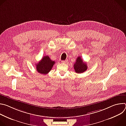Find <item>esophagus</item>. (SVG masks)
Here are the masks:
<instances>
[{
    "mask_svg": "<svg viewBox=\"0 0 126 126\" xmlns=\"http://www.w3.org/2000/svg\"><path fill=\"white\" fill-rule=\"evenodd\" d=\"M67 60H64V61H61V62H62V63H66V62H67Z\"/></svg>",
    "mask_w": 126,
    "mask_h": 126,
    "instance_id": "obj_1",
    "label": "esophagus"
}]
</instances>
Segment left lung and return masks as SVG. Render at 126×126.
<instances>
[{
    "mask_svg": "<svg viewBox=\"0 0 126 126\" xmlns=\"http://www.w3.org/2000/svg\"><path fill=\"white\" fill-rule=\"evenodd\" d=\"M74 68L77 73H82L86 71L88 68L87 63L84 62L81 57H78L74 64Z\"/></svg>",
    "mask_w": 126,
    "mask_h": 126,
    "instance_id": "8db88e82",
    "label": "left lung"
}]
</instances>
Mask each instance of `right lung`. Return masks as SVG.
<instances>
[{
    "label": "right lung",
    "instance_id": "right-lung-1",
    "mask_svg": "<svg viewBox=\"0 0 126 126\" xmlns=\"http://www.w3.org/2000/svg\"><path fill=\"white\" fill-rule=\"evenodd\" d=\"M55 62L52 61L48 56H45L36 64V70L41 74H47L52 69Z\"/></svg>",
    "mask_w": 126,
    "mask_h": 126
}]
</instances>
